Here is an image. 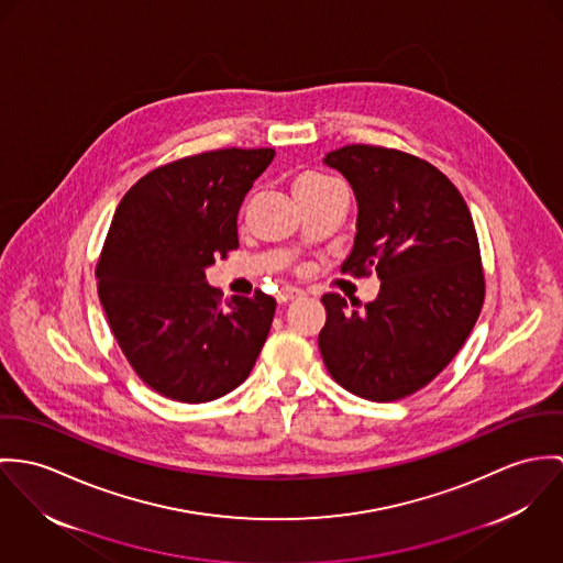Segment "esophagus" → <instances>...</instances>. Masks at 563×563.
<instances>
[{
  "mask_svg": "<svg viewBox=\"0 0 563 563\" xmlns=\"http://www.w3.org/2000/svg\"><path fill=\"white\" fill-rule=\"evenodd\" d=\"M302 298H305V291H302V289H296V287H283V289L276 294L278 305H287V302L302 300Z\"/></svg>",
  "mask_w": 563,
  "mask_h": 563,
  "instance_id": "esophagus-1",
  "label": "esophagus"
}]
</instances>
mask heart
<instances>
[{
  "mask_svg": "<svg viewBox=\"0 0 563 563\" xmlns=\"http://www.w3.org/2000/svg\"><path fill=\"white\" fill-rule=\"evenodd\" d=\"M336 186H339V184H336L334 179H330V177H325V175L312 173V175H305V177L298 181L296 191H298V196H307V194H319V191L336 188Z\"/></svg>",
  "mask_w": 563,
  "mask_h": 563,
  "instance_id": "1",
  "label": "heart"
}]
</instances>
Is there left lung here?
I'll return each mask as SVG.
<instances>
[{
    "mask_svg": "<svg viewBox=\"0 0 563 563\" xmlns=\"http://www.w3.org/2000/svg\"><path fill=\"white\" fill-rule=\"evenodd\" d=\"M323 164L350 181L358 202L341 272H375L379 294L361 311L325 294L319 352L345 390L404 399L451 363L482 312L486 283L471 211L437 166L404 151L350 144Z\"/></svg>",
    "mask_w": 563,
    "mask_h": 563,
    "instance_id": "obj_1",
    "label": "left lung"
}]
</instances>
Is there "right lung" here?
Instances as JSON below:
<instances>
[{"instance_id": "1", "label": "right lung", "mask_w": 563, "mask_h": 563, "mask_svg": "<svg viewBox=\"0 0 563 563\" xmlns=\"http://www.w3.org/2000/svg\"><path fill=\"white\" fill-rule=\"evenodd\" d=\"M274 148H220L159 166L126 191L97 263L99 298L133 372L159 395L205 404L238 388L276 300L220 305L205 269L240 246L238 213Z\"/></svg>"}]
</instances>
